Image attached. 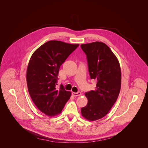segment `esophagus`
<instances>
[{
    "mask_svg": "<svg viewBox=\"0 0 148 148\" xmlns=\"http://www.w3.org/2000/svg\"><path fill=\"white\" fill-rule=\"evenodd\" d=\"M72 95L74 97H77V96H80L81 95V92H72Z\"/></svg>",
    "mask_w": 148,
    "mask_h": 148,
    "instance_id": "obj_1",
    "label": "esophagus"
}]
</instances>
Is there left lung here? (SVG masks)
Segmentation results:
<instances>
[{"label": "left lung", "mask_w": 148, "mask_h": 148, "mask_svg": "<svg viewBox=\"0 0 148 148\" xmlns=\"http://www.w3.org/2000/svg\"><path fill=\"white\" fill-rule=\"evenodd\" d=\"M81 48L87 57L91 79L97 80L95 90L86 92L88 104L81 108L85 119L95 121L109 113L119 94L121 69L118 58L105 43L83 44Z\"/></svg>", "instance_id": "1"}]
</instances>
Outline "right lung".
<instances>
[{
	"mask_svg": "<svg viewBox=\"0 0 148 148\" xmlns=\"http://www.w3.org/2000/svg\"><path fill=\"white\" fill-rule=\"evenodd\" d=\"M79 44L48 41L35 50L27 71L29 93L36 106L42 113L53 116L61 113L71 97V92L61 85L56 88L58 75L63 63Z\"/></svg>",
	"mask_w": 148,
	"mask_h": 148,
	"instance_id": "1",
	"label": "right lung"
}]
</instances>
